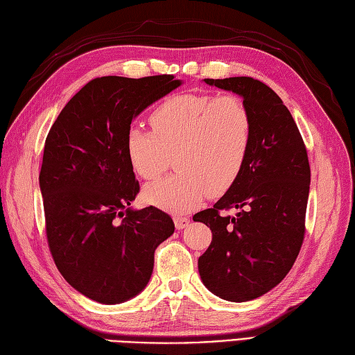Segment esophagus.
<instances>
[{"mask_svg": "<svg viewBox=\"0 0 355 355\" xmlns=\"http://www.w3.org/2000/svg\"><path fill=\"white\" fill-rule=\"evenodd\" d=\"M173 223H175V227H177L178 230H183V229L187 227V225H189L191 220H189V218H187V216L175 215V216H173Z\"/></svg>", "mask_w": 355, "mask_h": 355, "instance_id": "obj_1", "label": "esophagus"}]
</instances>
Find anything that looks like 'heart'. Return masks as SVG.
Instances as JSON below:
<instances>
[{"instance_id": "obj_1", "label": "heart", "mask_w": 355, "mask_h": 355, "mask_svg": "<svg viewBox=\"0 0 355 355\" xmlns=\"http://www.w3.org/2000/svg\"><path fill=\"white\" fill-rule=\"evenodd\" d=\"M154 131L132 125L126 131L128 160L137 175L155 180L169 168L173 175L148 184L145 201L171 212L197 207L206 193L230 189L247 162L253 140V117L235 94L184 93L171 96L149 116Z\"/></svg>"}]
</instances>
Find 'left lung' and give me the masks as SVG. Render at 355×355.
<instances>
[{"mask_svg":"<svg viewBox=\"0 0 355 355\" xmlns=\"http://www.w3.org/2000/svg\"><path fill=\"white\" fill-rule=\"evenodd\" d=\"M243 97L253 117V140L236 182L193 221L212 230L200 256L202 284L229 302L268 293L296 261L305 233L310 163L296 122L273 89L253 78L205 79ZM236 208L235 217L223 209Z\"/></svg>","mask_w":355,"mask_h":355,"instance_id":"obj_1","label":"left lung"}]
</instances>
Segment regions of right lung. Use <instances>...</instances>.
<instances>
[{
    "label": "right lung",
    "mask_w": 355,
    "mask_h": 355,
    "mask_svg": "<svg viewBox=\"0 0 355 355\" xmlns=\"http://www.w3.org/2000/svg\"><path fill=\"white\" fill-rule=\"evenodd\" d=\"M182 84L171 74L93 79L45 140L40 187L50 252L65 281L99 304L145 290L155 248L175 230L157 207H131L140 186L125 137L141 111Z\"/></svg>",
    "instance_id": "obj_1"
}]
</instances>
